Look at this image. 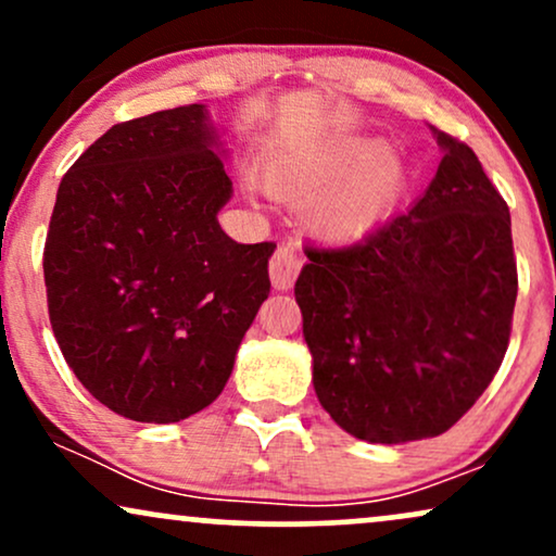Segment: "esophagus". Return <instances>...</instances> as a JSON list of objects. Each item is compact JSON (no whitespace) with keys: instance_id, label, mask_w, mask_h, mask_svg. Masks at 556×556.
<instances>
[{"instance_id":"obj_1","label":"esophagus","mask_w":556,"mask_h":556,"mask_svg":"<svg viewBox=\"0 0 556 556\" xmlns=\"http://www.w3.org/2000/svg\"><path fill=\"white\" fill-rule=\"evenodd\" d=\"M300 266H303V258H300L298 251L292 248H277L269 261V277L274 290H290L292 282H295Z\"/></svg>"}]
</instances>
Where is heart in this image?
<instances>
[{"mask_svg":"<svg viewBox=\"0 0 556 556\" xmlns=\"http://www.w3.org/2000/svg\"><path fill=\"white\" fill-rule=\"evenodd\" d=\"M264 185L282 201H311L308 227L327 242L368 235L397 206L405 169L379 138H344L271 159Z\"/></svg>","mask_w":556,"mask_h":556,"instance_id":"obj_1","label":"heart"}]
</instances>
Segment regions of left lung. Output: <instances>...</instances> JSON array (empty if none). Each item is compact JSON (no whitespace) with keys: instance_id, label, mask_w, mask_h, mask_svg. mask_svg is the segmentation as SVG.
<instances>
[{"instance_id":"1","label":"left lung","mask_w":556,"mask_h":556,"mask_svg":"<svg viewBox=\"0 0 556 556\" xmlns=\"http://www.w3.org/2000/svg\"><path fill=\"white\" fill-rule=\"evenodd\" d=\"M444 151L426 193L348 248H305L295 282L314 389L371 444L439 437L500 371L518 269L509 208L473 149Z\"/></svg>"}]
</instances>
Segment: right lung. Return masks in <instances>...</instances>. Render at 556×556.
Listing matches in <instances>:
<instances>
[{"label":"right lung","mask_w":556,"mask_h":556,"mask_svg":"<svg viewBox=\"0 0 556 556\" xmlns=\"http://www.w3.org/2000/svg\"><path fill=\"white\" fill-rule=\"evenodd\" d=\"M227 146L203 104L110 127L56 190L49 321L78 381L117 416L177 424L219 397L269 298L274 242L242 245Z\"/></svg>","instance_id":"1"}]
</instances>
